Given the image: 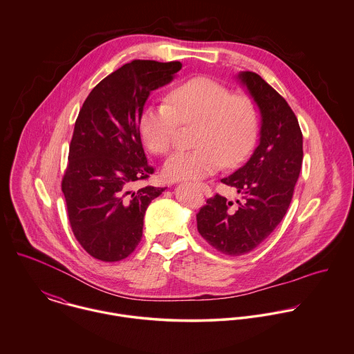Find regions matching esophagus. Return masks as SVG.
<instances>
[{
    "instance_id": "1",
    "label": "esophagus",
    "mask_w": 354,
    "mask_h": 354,
    "mask_svg": "<svg viewBox=\"0 0 354 354\" xmlns=\"http://www.w3.org/2000/svg\"><path fill=\"white\" fill-rule=\"evenodd\" d=\"M202 191H203V194L206 195V196H212L213 195V192H212V188H210V185H207V184H203V183H201L199 185H198Z\"/></svg>"
}]
</instances>
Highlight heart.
I'll return each instance as SVG.
<instances>
[{"mask_svg": "<svg viewBox=\"0 0 354 354\" xmlns=\"http://www.w3.org/2000/svg\"><path fill=\"white\" fill-rule=\"evenodd\" d=\"M194 144L188 151L173 153L163 165L169 181L201 180L216 173L224 162L235 165L252 149L259 114L244 95L209 77L191 78L170 91L167 103L147 106L138 120L144 145L156 155L167 153L180 124H194Z\"/></svg>", "mask_w": 354, "mask_h": 354, "instance_id": "1", "label": "heart"}]
</instances>
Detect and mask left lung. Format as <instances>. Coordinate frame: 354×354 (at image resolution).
Masks as SVG:
<instances>
[{
    "mask_svg": "<svg viewBox=\"0 0 354 354\" xmlns=\"http://www.w3.org/2000/svg\"><path fill=\"white\" fill-rule=\"evenodd\" d=\"M261 111V137L251 158L221 180L243 195L216 194L196 214L198 231L217 251L243 255L262 244L286 216L302 167V131L288 103L258 74H239Z\"/></svg>",
    "mask_w": 354,
    "mask_h": 354,
    "instance_id": "8db88e82",
    "label": "left lung"
}]
</instances>
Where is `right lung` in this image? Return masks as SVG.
<instances>
[{
  "mask_svg": "<svg viewBox=\"0 0 354 354\" xmlns=\"http://www.w3.org/2000/svg\"><path fill=\"white\" fill-rule=\"evenodd\" d=\"M180 62L133 60L100 81L75 120L62 180L73 234L93 258L129 257L142 236L144 214L165 189L134 185L153 173L138 120L149 93L173 80Z\"/></svg>",
  "mask_w": 354,
  "mask_h": 354,
  "instance_id": "1",
  "label": "right lung"
}]
</instances>
